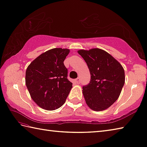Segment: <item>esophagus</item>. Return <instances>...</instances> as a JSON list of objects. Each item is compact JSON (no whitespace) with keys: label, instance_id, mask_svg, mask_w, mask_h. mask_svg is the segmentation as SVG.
<instances>
[{"label":"esophagus","instance_id":"1","mask_svg":"<svg viewBox=\"0 0 147 147\" xmlns=\"http://www.w3.org/2000/svg\"><path fill=\"white\" fill-rule=\"evenodd\" d=\"M75 81H76V83L79 84V83L80 82V78H79V77L77 78V79H76V80H75Z\"/></svg>","mask_w":147,"mask_h":147}]
</instances>
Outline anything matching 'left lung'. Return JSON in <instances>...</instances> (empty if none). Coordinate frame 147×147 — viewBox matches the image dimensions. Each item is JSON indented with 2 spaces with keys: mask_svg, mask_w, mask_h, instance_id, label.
<instances>
[{
  "mask_svg": "<svg viewBox=\"0 0 147 147\" xmlns=\"http://www.w3.org/2000/svg\"><path fill=\"white\" fill-rule=\"evenodd\" d=\"M88 66L91 81L83 86L86 104L94 111L109 108L119 98L125 82L124 70L105 51L98 48L78 51Z\"/></svg>",
  "mask_w": 147,
  "mask_h": 147,
  "instance_id": "left-lung-1",
  "label": "left lung"
}]
</instances>
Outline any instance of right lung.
<instances>
[{
    "label": "right lung",
    "instance_id": "right-lung-1",
    "mask_svg": "<svg viewBox=\"0 0 147 147\" xmlns=\"http://www.w3.org/2000/svg\"><path fill=\"white\" fill-rule=\"evenodd\" d=\"M68 49L54 48L36 58L26 68L25 84L34 102L46 110L63 105L72 88L64 60Z\"/></svg>",
    "mask_w": 147,
    "mask_h": 147
}]
</instances>
